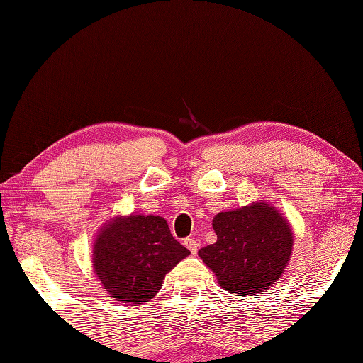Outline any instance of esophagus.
Wrapping results in <instances>:
<instances>
[{
	"label": "esophagus",
	"instance_id": "1",
	"mask_svg": "<svg viewBox=\"0 0 363 363\" xmlns=\"http://www.w3.org/2000/svg\"><path fill=\"white\" fill-rule=\"evenodd\" d=\"M184 246H186L192 254H196V250H199V241L195 238H186L184 240Z\"/></svg>",
	"mask_w": 363,
	"mask_h": 363
}]
</instances>
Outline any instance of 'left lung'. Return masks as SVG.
<instances>
[{"instance_id":"obj_1","label":"left lung","mask_w":363,"mask_h":363,"mask_svg":"<svg viewBox=\"0 0 363 363\" xmlns=\"http://www.w3.org/2000/svg\"><path fill=\"white\" fill-rule=\"evenodd\" d=\"M214 245L199 255L217 276L223 291L255 296L281 278L291 259L294 236L274 208L255 203L213 219Z\"/></svg>"}]
</instances>
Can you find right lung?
<instances>
[{
    "instance_id": "1",
    "label": "right lung",
    "mask_w": 363,
    "mask_h": 363,
    "mask_svg": "<svg viewBox=\"0 0 363 363\" xmlns=\"http://www.w3.org/2000/svg\"><path fill=\"white\" fill-rule=\"evenodd\" d=\"M190 254L160 216L114 219L96 236L94 268L114 300L141 305L154 298L169 269Z\"/></svg>"
}]
</instances>
